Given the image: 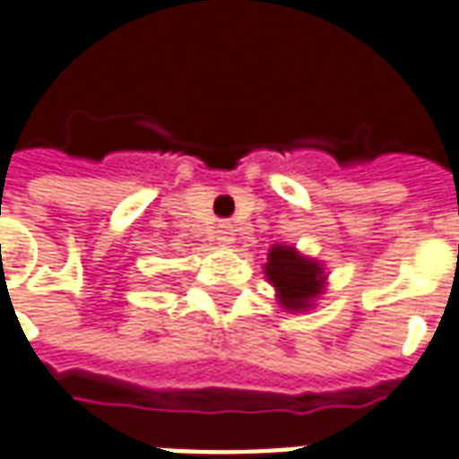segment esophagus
<instances>
[{
	"instance_id": "obj_1",
	"label": "esophagus",
	"mask_w": 459,
	"mask_h": 459,
	"mask_svg": "<svg viewBox=\"0 0 459 459\" xmlns=\"http://www.w3.org/2000/svg\"><path fill=\"white\" fill-rule=\"evenodd\" d=\"M233 226L230 223H219V229H216V240L219 243H223V246H229V243H233Z\"/></svg>"
}]
</instances>
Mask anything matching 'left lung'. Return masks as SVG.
<instances>
[{
    "label": "left lung",
    "instance_id": "8db88e82",
    "mask_svg": "<svg viewBox=\"0 0 459 459\" xmlns=\"http://www.w3.org/2000/svg\"><path fill=\"white\" fill-rule=\"evenodd\" d=\"M265 275L278 292V302L290 312H302L325 290V268L317 260L302 255L292 246H273L265 263Z\"/></svg>",
    "mask_w": 459,
    "mask_h": 459
}]
</instances>
